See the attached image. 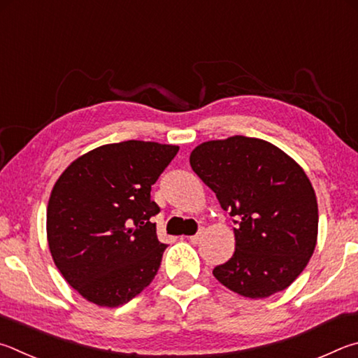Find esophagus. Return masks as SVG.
<instances>
[{"mask_svg": "<svg viewBox=\"0 0 358 358\" xmlns=\"http://www.w3.org/2000/svg\"><path fill=\"white\" fill-rule=\"evenodd\" d=\"M201 236H203V229L199 231V233H196L195 236H190V237H189V241H190L192 243H198V242H199V239H201Z\"/></svg>", "mask_w": 358, "mask_h": 358, "instance_id": "esophagus-1", "label": "esophagus"}]
</instances>
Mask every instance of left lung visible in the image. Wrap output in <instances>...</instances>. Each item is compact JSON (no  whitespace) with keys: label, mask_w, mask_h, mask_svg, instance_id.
<instances>
[{"label":"left lung","mask_w":358,"mask_h":358,"mask_svg":"<svg viewBox=\"0 0 358 358\" xmlns=\"http://www.w3.org/2000/svg\"><path fill=\"white\" fill-rule=\"evenodd\" d=\"M190 165L237 223L236 252L214 277L248 299L286 289L317 242V199L303 168L272 143L242 135L201 143Z\"/></svg>","instance_id":"1"}]
</instances>
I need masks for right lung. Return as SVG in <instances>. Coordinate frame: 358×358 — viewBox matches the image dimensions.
Returning <instances> with one entry per match:
<instances>
[{
    "label": "right lung",
    "instance_id": "add662e5",
    "mask_svg": "<svg viewBox=\"0 0 358 358\" xmlns=\"http://www.w3.org/2000/svg\"><path fill=\"white\" fill-rule=\"evenodd\" d=\"M179 146L129 140L103 144L69 165L47 206L48 248L62 277L87 302L115 308L136 297L159 271L155 184Z\"/></svg>",
    "mask_w": 358,
    "mask_h": 358
}]
</instances>
